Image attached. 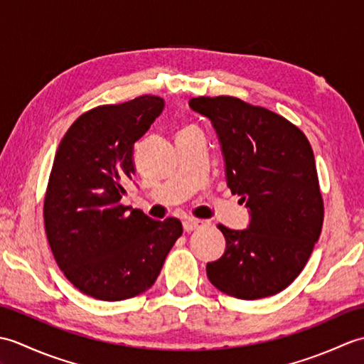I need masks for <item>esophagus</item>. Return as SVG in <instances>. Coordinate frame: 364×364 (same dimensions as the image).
<instances>
[{
  "label": "esophagus",
  "instance_id": "obj_1",
  "mask_svg": "<svg viewBox=\"0 0 364 364\" xmlns=\"http://www.w3.org/2000/svg\"><path fill=\"white\" fill-rule=\"evenodd\" d=\"M203 223L205 222L200 220V219H186L183 223V228H184V231H186V233H191V231H194V230L202 227Z\"/></svg>",
  "mask_w": 364,
  "mask_h": 364
}]
</instances>
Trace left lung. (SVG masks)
<instances>
[{"mask_svg":"<svg viewBox=\"0 0 364 364\" xmlns=\"http://www.w3.org/2000/svg\"><path fill=\"white\" fill-rule=\"evenodd\" d=\"M189 106L211 120L228 188L252 215L242 231L219 225L227 250L208 262L206 275L235 299L275 296L304 270L322 230L323 198L311 145L280 114L241 98L197 97Z\"/></svg>","mask_w":364,"mask_h":364,"instance_id":"1","label":"left lung"}]
</instances>
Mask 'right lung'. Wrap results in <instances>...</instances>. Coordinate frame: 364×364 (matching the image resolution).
Instances as JSON below:
<instances>
[{"label": "right lung", "mask_w": 364, "mask_h": 364, "mask_svg": "<svg viewBox=\"0 0 364 364\" xmlns=\"http://www.w3.org/2000/svg\"><path fill=\"white\" fill-rule=\"evenodd\" d=\"M162 107L154 95L97 106L58 146L43 198L45 233L67 280L86 296L117 301L150 289L183 235L178 219L153 220L120 202L136 173L134 144Z\"/></svg>", "instance_id": "add662e5"}]
</instances>
